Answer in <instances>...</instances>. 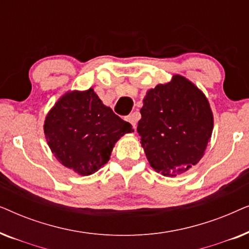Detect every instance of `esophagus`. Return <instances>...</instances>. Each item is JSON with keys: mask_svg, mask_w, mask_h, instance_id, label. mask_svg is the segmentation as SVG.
<instances>
[{"mask_svg": "<svg viewBox=\"0 0 249 249\" xmlns=\"http://www.w3.org/2000/svg\"><path fill=\"white\" fill-rule=\"evenodd\" d=\"M124 120L127 121V122H129V124H130L132 127L135 128L136 122H137V115H136L135 113L129 114V115H127V117H124Z\"/></svg>", "mask_w": 249, "mask_h": 249, "instance_id": "34e87169", "label": "esophagus"}]
</instances>
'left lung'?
Masks as SVG:
<instances>
[{
	"label": "left lung",
	"mask_w": 249,
	"mask_h": 249,
	"mask_svg": "<svg viewBox=\"0 0 249 249\" xmlns=\"http://www.w3.org/2000/svg\"><path fill=\"white\" fill-rule=\"evenodd\" d=\"M137 131L149 164L176 176L202 159L213 130V114L204 94L181 76L147 91Z\"/></svg>",
	"instance_id": "obj_1"
}]
</instances>
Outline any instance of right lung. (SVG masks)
Here are the masks:
<instances>
[{
    "label": "right lung",
    "mask_w": 249,
    "mask_h": 249,
    "mask_svg": "<svg viewBox=\"0 0 249 249\" xmlns=\"http://www.w3.org/2000/svg\"><path fill=\"white\" fill-rule=\"evenodd\" d=\"M131 131V124L105 107L91 88L64 95L44 124L55 158L83 176L91 175L104 165L115 142Z\"/></svg>",
    "instance_id": "obj_1"
}]
</instances>
